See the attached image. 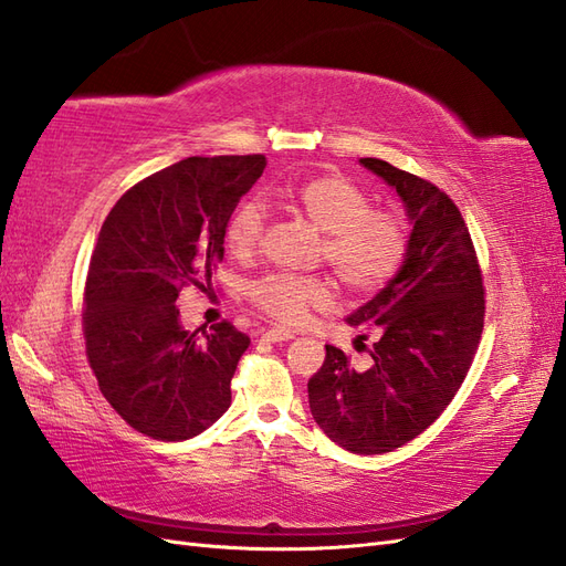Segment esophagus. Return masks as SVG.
Masks as SVG:
<instances>
[{
  "mask_svg": "<svg viewBox=\"0 0 566 566\" xmlns=\"http://www.w3.org/2000/svg\"><path fill=\"white\" fill-rule=\"evenodd\" d=\"M263 339H268V342H286V339H294V335L289 329H282V327H270V329H263Z\"/></svg>",
  "mask_w": 566,
  "mask_h": 566,
  "instance_id": "1",
  "label": "esophagus"
}]
</instances>
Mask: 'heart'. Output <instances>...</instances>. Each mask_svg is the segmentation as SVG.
Listing matches in <instances>:
<instances>
[{"label":"heart","mask_w":566,"mask_h":566,"mask_svg":"<svg viewBox=\"0 0 566 566\" xmlns=\"http://www.w3.org/2000/svg\"><path fill=\"white\" fill-rule=\"evenodd\" d=\"M294 206L321 231V260L352 292H375L401 268L409 243L407 227L395 212L370 210V198L354 181L337 174L308 179L296 188ZM263 231L265 212L260 202H241L224 229L227 251L251 258L263 241ZM249 298L274 321L298 325L311 308L327 306L332 284L317 274L272 272L249 284Z\"/></svg>","instance_id":"obj_1"}]
</instances>
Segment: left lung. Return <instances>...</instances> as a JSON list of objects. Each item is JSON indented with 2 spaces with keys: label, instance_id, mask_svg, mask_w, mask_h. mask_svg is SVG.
Masks as SVG:
<instances>
[{
  "label": "left lung",
  "instance_id": "8db88e82",
  "mask_svg": "<svg viewBox=\"0 0 566 566\" xmlns=\"http://www.w3.org/2000/svg\"><path fill=\"white\" fill-rule=\"evenodd\" d=\"M360 165L397 188L413 229L395 280L346 317L375 329L370 366L352 368L349 356L327 344L308 401L332 442L354 454H385L438 421L459 392L481 344L485 289L452 198L385 159L360 157Z\"/></svg>",
  "mask_w": 566,
  "mask_h": 566
}]
</instances>
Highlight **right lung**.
I'll use <instances>...</instances> for the list:
<instances>
[{
  "instance_id": "1",
  "label": "right lung",
  "mask_w": 566,
  "mask_h": 566,
  "mask_svg": "<svg viewBox=\"0 0 566 566\" xmlns=\"http://www.w3.org/2000/svg\"><path fill=\"white\" fill-rule=\"evenodd\" d=\"M265 155L186 157L117 200L99 229L83 294V337L99 392L153 440L181 442L231 403V378L249 349L229 321L184 329V286H210L224 229L260 179Z\"/></svg>"
}]
</instances>
